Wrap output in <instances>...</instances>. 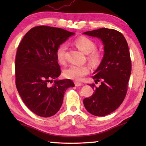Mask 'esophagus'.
Listing matches in <instances>:
<instances>
[{"label":"esophagus","mask_w":146,"mask_h":146,"mask_svg":"<svg viewBox=\"0 0 146 146\" xmlns=\"http://www.w3.org/2000/svg\"><path fill=\"white\" fill-rule=\"evenodd\" d=\"M82 84L81 82H75V86H82Z\"/></svg>","instance_id":"obj_1"}]
</instances>
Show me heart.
Listing matches in <instances>:
<instances>
[{
	"label": "heart",
	"mask_w": 146,
	"mask_h": 146,
	"mask_svg": "<svg viewBox=\"0 0 146 146\" xmlns=\"http://www.w3.org/2000/svg\"><path fill=\"white\" fill-rule=\"evenodd\" d=\"M75 46L83 53L87 55V60L93 66H97L101 62L102 53L96 48L95 42L86 36H80L74 42ZM66 50L65 44H60L57 48L56 58L61 64L66 62ZM89 73V68L86 65H71L64 70L63 74L65 78L75 81H80L85 75Z\"/></svg>",
	"instance_id": "b5f03b06"
}]
</instances>
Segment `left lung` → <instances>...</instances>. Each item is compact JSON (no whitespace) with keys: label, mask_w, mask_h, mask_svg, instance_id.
<instances>
[{"label":"left lung","mask_w":146,"mask_h":146,"mask_svg":"<svg viewBox=\"0 0 146 146\" xmlns=\"http://www.w3.org/2000/svg\"><path fill=\"white\" fill-rule=\"evenodd\" d=\"M84 34L100 38L104 45L103 60L93 76L101 84H90L95 93L83 101L87 111L103 117L116 110L126 95L132 68L128 45L123 34L115 29L102 28Z\"/></svg>","instance_id":"8db88e82"}]
</instances>
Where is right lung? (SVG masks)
<instances>
[{"mask_svg": "<svg viewBox=\"0 0 146 146\" xmlns=\"http://www.w3.org/2000/svg\"><path fill=\"white\" fill-rule=\"evenodd\" d=\"M73 34L60 28L37 26L25 35L18 45L16 86L25 105L38 116L48 117L58 113L66 90L75 86L68 79L48 84L61 74L57 48Z\"/></svg>", "mask_w": 146, "mask_h": 146, "instance_id": "add662e5", "label": "right lung"}]
</instances>
